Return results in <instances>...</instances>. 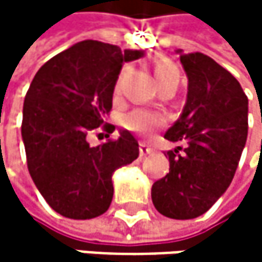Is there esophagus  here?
<instances>
[{
	"instance_id": "obj_1",
	"label": "esophagus",
	"mask_w": 262,
	"mask_h": 262,
	"mask_svg": "<svg viewBox=\"0 0 262 262\" xmlns=\"http://www.w3.org/2000/svg\"><path fill=\"white\" fill-rule=\"evenodd\" d=\"M152 147H150L149 144H146V143H140V157H146V156H149V154H152Z\"/></svg>"
}]
</instances>
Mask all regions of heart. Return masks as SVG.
<instances>
[{
	"instance_id": "b5f03b06",
	"label": "heart",
	"mask_w": 262,
	"mask_h": 262,
	"mask_svg": "<svg viewBox=\"0 0 262 262\" xmlns=\"http://www.w3.org/2000/svg\"><path fill=\"white\" fill-rule=\"evenodd\" d=\"M154 77L159 84L169 81V80H179V72L173 62L160 61L154 66ZM116 91H119V84L116 86ZM122 125L137 134H149L154 128L163 124V118L159 113L149 112V110H134L122 118Z\"/></svg>"
}]
</instances>
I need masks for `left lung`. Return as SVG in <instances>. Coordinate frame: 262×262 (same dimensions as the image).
<instances>
[{"instance_id": "8db88e82", "label": "left lung", "mask_w": 262, "mask_h": 262, "mask_svg": "<svg viewBox=\"0 0 262 262\" xmlns=\"http://www.w3.org/2000/svg\"><path fill=\"white\" fill-rule=\"evenodd\" d=\"M181 53V52H178ZM188 77L182 116L165 138L169 173L154 182L156 209L176 220L196 219L214 206L234 178L248 134V99L239 81L204 53H181Z\"/></svg>"}]
</instances>
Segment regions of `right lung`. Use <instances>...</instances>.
<instances>
[{
  "mask_svg": "<svg viewBox=\"0 0 262 262\" xmlns=\"http://www.w3.org/2000/svg\"><path fill=\"white\" fill-rule=\"evenodd\" d=\"M143 56L99 40H83L48 59L31 81L23 103L21 138L28 171L40 195L58 214L88 220L106 212L113 200V173L138 154L134 135L89 146L112 112L113 91L124 62ZM110 135H106L108 138Z\"/></svg>",
  "mask_w": 262,
  "mask_h": 262,
  "instance_id": "obj_1",
  "label": "right lung"
}]
</instances>
